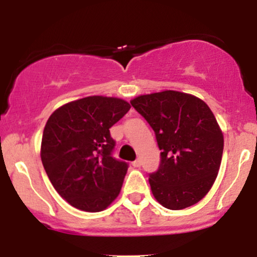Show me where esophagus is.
Listing matches in <instances>:
<instances>
[{
	"instance_id": "1",
	"label": "esophagus",
	"mask_w": 257,
	"mask_h": 257,
	"mask_svg": "<svg viewBox=\"0 0 257 257\" xmlns=\"http://www.w3.org/2000/svg\"><path fill=\"white\" fill-rule=\"evenodd\" d=\"M133 167H134V168H140L141 167V161H140V159H137V161H134V162H133Z\"/></svg>"
}]
</instances>
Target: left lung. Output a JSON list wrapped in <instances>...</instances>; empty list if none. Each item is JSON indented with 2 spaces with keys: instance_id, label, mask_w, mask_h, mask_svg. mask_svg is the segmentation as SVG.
Masks as SVG:
<instances>
[{
  "instance_id": "8db88e82",
  "label": "left lung",
  "mask_w": 257,
  "mask_h": 257,
  "mask_svg": "<svg viewBox=\"0 0 257 257\" xmlns=\"http://www.w3.org/2000/svg\"><path fill=\"white\" fill-rule=\"evenodd\" d=\"M156 133L161 164L150 175L153 197L170 210L198 203L219 174L223 134L209 106L192 94L163 90L131 100Z\"/></svg>"
}]
</instances>
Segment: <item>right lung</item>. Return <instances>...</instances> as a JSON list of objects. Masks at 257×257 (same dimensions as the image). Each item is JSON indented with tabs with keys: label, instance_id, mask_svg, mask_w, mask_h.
<instances>
[{
	"label": "right lung",
	"instance_id": "obj_1",
	"mask_svg": "<svg viewBox=\"0 0 257 257\" xmlns=\"http://www.w3.org/2000/svg\"><path fill=\"white\" fill-rule=\"evenodd\" d=\"M131 104L91 95L58 107L44 126L41 159L52 185L69 204L98 213L118 197L128 166L111 156L110 128Z\"/></svg>",
	"mask_w": 257,
	"mask_h": 257
}]
</instances>
